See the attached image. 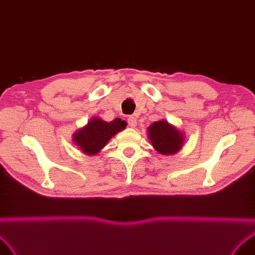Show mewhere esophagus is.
<instances>
[{"label": "esophagus", "instance_id": "obj_1", "mask_svg": "<svg viewBox=\"0 0 255 255\" xmlns=\"http://www.w3.org/2000/svg\"><path fill=\"white\" fill-rule=\"evenodd\" d=\"M128 125L131 128H134L136 126V120L134 117H129L128 118Z\"/></svg>", "mask_w": 255, "mask_h": 255}]
</instances>
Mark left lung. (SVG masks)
<instances>
[{"label": "left lung", "mask_w": 255, "mask_h": 255, "mask_svg": "<svg viewBox=\"0 0 255 255\" xmlns=\"http://www.w3.org/2000/svg\"><path fill=\"white\" fill-rule=\"evenodd\" d=\"M147 136L150 144L160 154H175L184 145V132L176 126L171 125L166 120H161L152 123L147 128Z\"/></svg>", "instance_id": "left-lung-1"}]
</instances>
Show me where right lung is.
<instances>
[{
  "label": "right lung",
  "instance_id": "add662e5",
  "mask_svg": "<svg viewBox=\"0 0 255 255\" xmlns=\"http://www.w3.org/2000/svg\"><path fill=\"white\" fill-rule=\"evenodd\" d=\"M126 128V122L116 119L106 122L94 117L88 124L73 133V142L87 155H95L107 145L111 137Z\"/></svg>",
  "mask_w": 255,
  "mask_h": 255
}]
</instances>
